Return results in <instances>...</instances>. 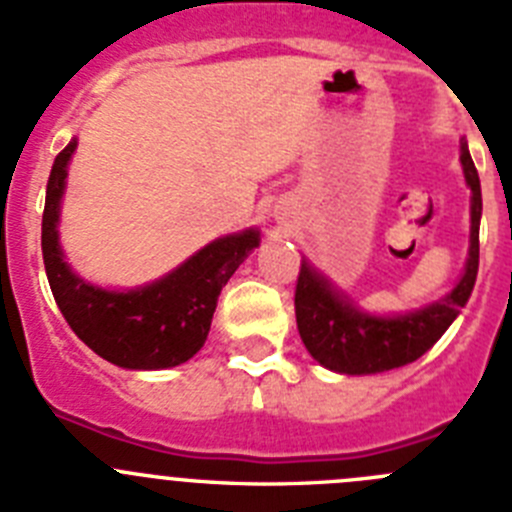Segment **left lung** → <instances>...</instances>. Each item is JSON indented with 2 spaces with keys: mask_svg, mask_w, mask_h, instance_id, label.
Returning a JSON list of instances; mask_svg holds the SVG:
<instances>
[{
  "mask_svg": "<svg viewBox=\"0 0 512 512\" xmlns=\"http://www.w3.org/2000/svg\"><path fill=\"white\" fill-rule=\"evenodd\" d=\"M461 170L471 190L469 255L464 273L446 296L404 314H373L361 309L335 283L301 260L296 283V324L306 350L319 366L345 376H368L407 366L428 353L469 301L479 270V221H482V185L471 162L466 139H461Z\"/></svg>",
  "mask_w": 512,
  "mask_h": 512,
  "instance_id": "8db88e82",
  "label": "left lung"
}]
</instances>
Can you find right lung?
I'll use <instances>...</instances> for the list:
<instances>
[{
    "instance_id": "1",
    "label": "right lung",
    "mask_w": 512,
    "mask_h": 512,
    "mask_svg": "<svg viewBox=\"0 0 512 512\" xmlns=\"http://www.w3.org/2000/svg\"><path fill=\"white\" fill-rule=\"evenodd\" d=\"M77 139L53 162L43 208V265L53 299L87 348L128 371H162L190 361L206 342L221 288L255 247L260 229L213 239L157 281L102 288L74 273L61 250L59 224Z\"/></svg>"
}]
</instances>
